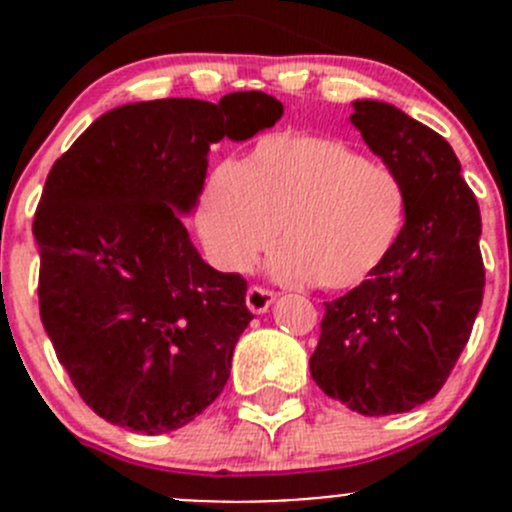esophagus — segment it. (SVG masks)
<instances>
[{
    "mask_svg": "<svg viewBox=\"0 0 512 512\" xmlns=\"http://www.w3.org/2000/svg\"><path fill=\"white\" fill-rule=\"evenodd\" d=\"M275 297H277V294L272 292V289L260 287V285H252L250 289H247L245 302H247V307L252 309V312L262 314V312H267V309H270V304L275 302Z\"/></svg>",
    "mask_w": 512,
    "mask_h": 512,
    "instance_id": "obj_1",
    "label": "esophagus"
}]
</instances>
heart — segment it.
<instances>
[{
  "label": "heart",
  "instance_id": "b5f03b06",
  "mask_svg": "<svg viewBox=\"0 0 512 512\" xmlns=\"http://www.w3.org/2000/svg\"><path fill=\"white\" fill-rule=\"evenodd\" d=\"M406 190L386 165L327 136H265L245 163H220L198 200V232L210 260L245 272L277 242L275 272L339 292L369 280L394 250Z\"/></svg>",
  "mask_w": 512,
  "mask_h": 512
}]
</instances>
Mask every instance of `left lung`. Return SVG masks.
Segmentation results:
<instances>
[{"mask_svg":"<svg viewBox=\"0 0 512 512\" xmlns=\"http://www.w3.org/2000/svg\"><path fill=\"white\" fill-rule=\"evenodd\" d=\"M352 123L404 183L406 223L369 280L324 302L309 369L356 414H404L441 391L471 337L485 287L480 210L436 131L381 101H356Z\"/></svg>","mask_w":512,"mask_h":512,"instance_id":"left-lung-1","label":"left lung"}]
</instances>
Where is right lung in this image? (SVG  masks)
I'll return each instance as SVG.
<instances>
[{
  "instance_id": "1",
  "label": "right lung",
  "mask_w": 512,
  "mask_h": 512,
  "mask_svg": "<svg viewBox=\"0 0 512 512\" xmlns=\"http://www.w3.org/2000/svg\"><path fill=\"white\" fill-rule=\"evenodd\" d=\"M282 111L262 91L128 103L51 165L34 215L41 324L106 421L168 433L225 389L247 282L213 270L178 213L203 190L210 143L247 141Z\"/></svg>"
}]
</instances>
